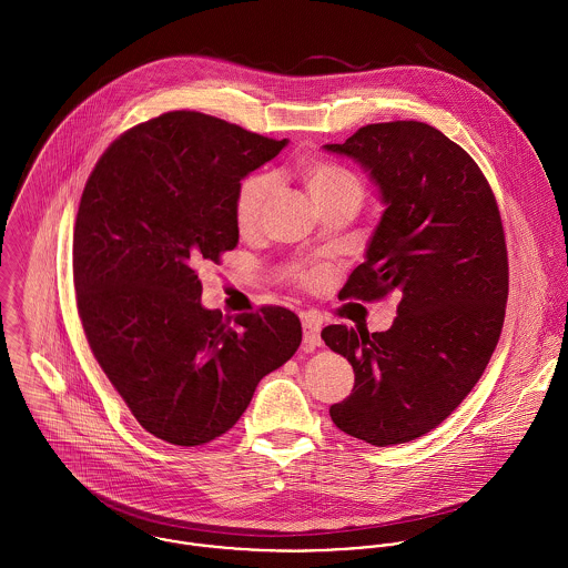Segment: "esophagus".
I'll return each instance as SVG.
<instances>
[{
    "mask_svg": "<svg viewBox=\"0 0 568 568\" xmlns=\"http://www.w3.org/2000/svg\"><path fill=\"white\" fill-rule=\"evenodd\" d=\"M302 327H304V347L306 349L320 347L322 345V325H320V322L306 317Z\"/></svg>",
    "mask_w": 568,
    "mask_h": 568,
    "instance_id": "1",
    "label": "esophagus"
}]
</instances>
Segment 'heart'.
I'll return each mask as SVG.
<instances>
[{
    "label": "heart",
    "instance_id": "b5f03b06",
    "mask_svg": "<svg viewBox=\"0 0 568 568\" xmlns=\"http://www.w3.org/2000/svg\"><path fill=\"white\" fill-rule=\"evenodd\" d=\"M300 174L308 187V194L320 207L332 205L343 199L361 201L363 196L361 179L341 163L327 162L320 158H306L300 162ZM268 192H271V176L264 172H253L241 181L236 192V203H234L236 227L241 234H248L257 227ZM293 277L300 286L313 288L324 280L325 273L322 266H295Z\"/></svg>",
    "mask_w": 568,
    "mask_h": 568
}]
</instances>
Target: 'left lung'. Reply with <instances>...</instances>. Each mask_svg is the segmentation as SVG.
I'll use <instances>...</instances> for the list:
<instances>
[{
  "mask_svg": "<svg viewBox=\"0 0 568 568\" xmlns=\"http://www.w3.org/2000/svg\"><path fill=\"white\" fill-rule=\"evenodd\" d=\"M325 151L365 165L387 205L338 300H398L387 332L322 329L354 369L329 417L372 446L405 444L464 403L498 343L509 293L500 212L481 168L430 124H367Z\"/></svg>",
  "mask_w": 568,
  "mask_h": 568,
  "instance_id": "8db88e82",
  "label": "left lung"
}]
</instances>
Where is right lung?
Masks as SVG:
<instances>
[{
    "mask_svg": "<svg viewBox=\"0 0 568 568\" xmlns=\"http://www.w3.org/2000/svg\"><path fill=\"white\" fill-rule=\"evenodd\" d=\"M284 146L214 115L168 111L122 133L84 183L74 225L82 329L135 419L168 444L227 433L302 343L288 308L236 320L205 311L196 273L239 244L241 179Z\"/></svg>",
    "mask_w": 568,
    "mask_h": 568,
    "instance_id": "right-lung-1",
    "label": "right lung"
}]
</instances>
